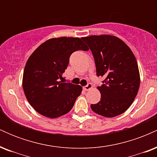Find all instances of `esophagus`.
<instances>
[{
    "mask_svg": "<svg viewBox=\"0 0 157 157\" xmlns=\"http://www.w3.org/2000/svg\"><path fill=\"white\" fill-rule=\"evenodd\" d=\"M91 88H92V85H91V83H88L86 86H84L83 90L84 91H89V90L91 89Z\"/></svg>",
    "mask_w": 157,
    "mask_h": 157,
    "instance_id": "1",
    "label": "esophagus"
}]
</instances>
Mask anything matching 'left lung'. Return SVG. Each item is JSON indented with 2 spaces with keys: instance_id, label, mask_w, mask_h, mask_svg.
Returning <instances> with one entry per match:
<instances>
[{
  "instance_id": "1",
  "label": "left lung",
  "mask_w": 157,
  "mask_h": 157,
  "mask_svg": "<svg viewBox=\"0 0 157 157\" xmlns=\"http://www.w3.org/2000/svg\"><path fill=\"white\" fill-rule=\"evenodd\" d=\"M92 52L97 77H103L100 101L91 104L94 112L113 117L130 107L137 94L140 79L137 62L122 40L109 35L82 37Z\"/></svg>"
}]
</instances>
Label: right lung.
Masks as SVG:
<instances>
[{
	"label": "right lung",
	"mask_w": 157,
	"mask_h": 157,
	"mask_svg": "<svg viewBox=\"0 0 157 157\" xmlns=\"http://www.w3.org/2000/svg\"><path fill=\"white\" fill-rule=\"evenodd\" d=\"M89 48L78 37L52 38L42 44L27 60L23 88L27 100L35 111L49 118L63 116L71 111L82 87L64 82L63 73L70 56Z\"/></svg>",
	"instance_id": "obj_1"
}]
</instances>
